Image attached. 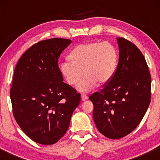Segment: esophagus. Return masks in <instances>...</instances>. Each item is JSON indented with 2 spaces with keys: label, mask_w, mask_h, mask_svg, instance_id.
<instances>
[{
  "label": "esophagus",
  "mask_w": 160,
  "mask_h": 160,
  "mask_svg": "<svg viewBox=\"0 0 160 160\" xmlns=\"http://www.w3.org/2000/svg\"><path fill=\"white\" fill-rule=\"evenodd\" d=\"M81 99H82V101H86V100H88V97L85 94H81Z\"/></svg>",
  "instance_id": "1"
}]
</instances>
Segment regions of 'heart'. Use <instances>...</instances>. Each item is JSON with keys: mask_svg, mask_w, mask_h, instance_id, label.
Returning <instances> with one entry per match:
<instances>
[{"mask_svg": "<svg viewBox=\"0 0 160 160\" xmlns=\"http://www.w3.org/2000/svg\"><path fill=\"white\" fill-rule=\"evenodd\" d=\"M69 60L60 64V70L65 80L70 85L78 82L80 92H89L98 82H109L114 75L118 64V52L109 42H90L77 46L69 54ZM83 72H82V70Z\"/></svg>", "mask_w": 160, "mask_h": 160, "instance_id": "1", "label": "heart"}]
</instances>
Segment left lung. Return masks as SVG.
Masks as SVG:
<instances>
[{
	"label": "left lung",
	"mask_w": 160,
	"mask_h": 160,
	"mask_svg": "<svg viewBox=\"0 0 160 160\" xmlns=\"http://www.w3.org/2000/svg\"><path fill=\"white\" fill-rule=\"evenodd\" d=\"M119 59L113 78L90 97L97 129L110 139L126 136L138 126L151 99V76L136 46L117 38Z\"/></svg>",
	"instance_id": "obj_1"
}]
</instances>
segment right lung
Segmentation results:
<instances>
[{"instance_id": "add662e5", "label": "right lung", "mask_w": 160, "mask_h": 160, "mask_svg": "<svg viewBox=\"0 0 160 160\" xmlns=\"http://www.w3.org/2000/svg\"><path fill=\"white\" fill-rule=\"evenodd\" d=\"M71 40L53 38L29 48L16 65L10 89L12 113L29 138L52 145L66 133L80 94L63 82L61 53Z\"/></svg>"}]
</instances>
